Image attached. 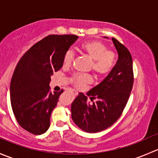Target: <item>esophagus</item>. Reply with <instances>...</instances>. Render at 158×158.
<instances>
[{"mask_svg":"<svg viewBox=\"0 0 158 158\" xmlns=\"http://www.w3.org/2000/svg\"><path fill=\"white\" fill-rule=\"evenodd\" d=\"M66 91H67V92H72V93H76V91L73 90V89H66Z\"/></svg>","mask_w":158,"mask_h":158,"instance_id":"esophagus-1","label":"esophagus"}]
</instances>
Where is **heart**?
Here are the masks:
<instances>
[{"label": "heart", "instance_id": "heart-1", "mask_svg": "<svg viewBox=\"0 0 158 158\" xmlns=\"http://www.w3.org/2000/svg\"><path fill=\"white\" fill-rule=\"evenodd\" d=\"M80 49L85 55L92 60V68L94 73L99 76L109 74L117 63L118 56L114 51L109 49L103 43L97 40L87 41L80 46ZM74 59V52L68 49L63 56V63L64 66L69 67ZM71 81L76 87L82 88L92 82L90 75L83 73H75L71 77Z\"/></svg>", "mask_w": 158, "mask_h": 158}]
</instances>
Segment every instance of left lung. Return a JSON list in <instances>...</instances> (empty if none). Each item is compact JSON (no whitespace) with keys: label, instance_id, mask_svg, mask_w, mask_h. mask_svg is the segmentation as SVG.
Segmentation results:
<instances>
[{"label":"left lung","instance_id":"left-lung-1","mask_svg":"<svg viewBox=\"0 0 158 158\" xmlns=\"http://www.w3.org/2000/svg\"><path fill=\"white\" fill-rule=\"evenodd\" d=\"M118 53L115 67L98 85L89 91L92 103L83 93L72 103V118L89 133L109 128L120 118L128 101L134 82L133 62L127 47L112 37ZM94 99L97 101L94 102Z\"/></svg>","mask_w":158,"mask_h":158}]
</instances>
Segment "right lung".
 Segmentation results:
<instances>
[{
    "label": "right lung",
    "instance_id": "right-lung-1",
    "mask_svg": "<svg viewBox=\"0 0 158 158\" xmlns=\"http://www.w3.org/2000/svg\"><path fill=\"white\" fill-rule=\"evenodd\" d=\"M79 36L49 35L35 44L17 63L10 82V102L19 125L33 135L45 133L52 111L63 92H51L50 76L63 66L65 52Z\"/></svg>",
    "mask_w": 158,
    "mask_h": 158
}]
</instances>
